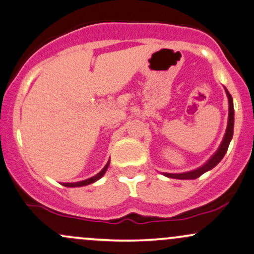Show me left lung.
Returning <instances> with one entry per match:
<instances>
[{
    "label": "left lung",
    "mask_w": 254,
    "mask_h": 254,
    "mask_svg": "<svg viewBox=\"0 0 254 254\" xmlns=\"http://www.w3.org/2000/svg\"><path fill=\"white\" fill-rule=\"evenodd\" d=\"M227 92V97H228V103H229V115H228V127H227L226 130V135L223 137V141L221 143L220 148L214 155L211 156V159L206 162L205 165H203L202 167L197 168V170L191 171V172H186V173H164L166 177L168 178H174V179H196V178L200 177L203 173L208 172L211 168H214L221 160L223 159L224 154L227 153L228 150L230 139L233 137V131H234V106H233V98L232 95L229 94L228 90L226 89Z\"/></svg>",
    "instance_id": "obj_1"
}]
</instances>
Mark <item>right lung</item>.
<instances>
[{
	"label": "right lung",
	"mask_w": 254,
	"mask_h": 254,
	"mask_svg": "<svg viewBox=\"0 0 254 254\" xmlns=\"http://www.w3.org/2000/svg\"><path fill=\"white\" fill-rule=\"evenodd\" d=\"M109 165H110V161L107 162L106 166H105V167L103 168V170H101L100 172H99V173L97 174V176H94V177L89 178V179L82 180V182H78V183H64V184H62V185L66 186V188H76V186H84V185H88V184H92V183L97 182V180H99V179H100L101 177L104 176L105 172H106V170H107V167H109Z\"/></svg>",
	"instance_id": "add662e5"
}]
</instances>
